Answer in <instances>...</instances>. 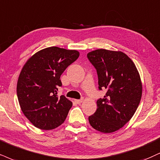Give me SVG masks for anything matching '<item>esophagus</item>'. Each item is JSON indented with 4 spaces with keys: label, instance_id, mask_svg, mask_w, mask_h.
<instances>
[{
    "label": "esophagus",
    "instance_id": "1",
    "mask_svg": "<svg viewBox=\"0 0 160 160\" xmlns=\"http://www.w3.org/2000/svg\"><path fill=\"white\" fill-rule=\"evenodd\" d=\"M75 102H76V104H79L82 103V102H83V99H76V100H75Z\"/></svg>",
    "mask_w": 160,
    "mask_h": 160
}]
</instances>
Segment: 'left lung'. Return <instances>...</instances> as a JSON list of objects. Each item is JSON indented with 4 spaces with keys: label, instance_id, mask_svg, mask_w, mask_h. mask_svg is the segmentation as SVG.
Instances as JSON below:
<instances>
[{
    "label": "left lung",
    "instance_id": "left-lung-1",
    "mask_svg": "<svg viewBox=\"0 0 160 160\" xmlns=\"http://www.w3.org/2000/svg\"><path fill=\"white\" fill-rule=\"evenodd\" d=\"M88 58L97 70L98 88L107 90L89 122L96 131L113 133L130 121L139 106L142 94L139 71L122 51L98 49L88 52Z\"/></svg>",
    "mask_w": 160,
    "mask_h": 160
}]
</instances>
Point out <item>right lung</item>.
Here are the masks:
<instances>
[{
  "label": "right lung",
  "instance_id": "right-lung-1",
  "mask_svg": "<svg viewBox=\"0 0 160 160\" xmlns=\"http://www.w3.org/2000/svg\"><path fill=\"white\" fill-rule=\"evenodd\" d=\"M79 56L76 50L50 47L29 58L20 72L17 96L23 113L41 130L58 128L66 119L72 102L57 90L62 85L60 77Z\"/></svg>",
  "mask_w": 160,
  "mask_h": 160
}]
</instances>
